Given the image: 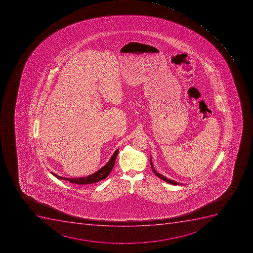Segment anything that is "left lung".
<instances>
[{
	"label": "left lung",
	"instance_id": "1",
	"mask_svg": "<svg viewBox=\"0 0 253 253\" xmlns=\"http://www.w3.org/2000/svg\"><path fill=\"white\" fill-rule=\"evenodd\" d=\"M150 163H151V166H152V171H153V172H154V173L156 174V176H158V177L161 178V179H162L163 180H165V182L169 183V184H171V185H182V184H180V183L176 182V181H174V180H170V179H169V178H166L165 176L161 175V174L158 173V172H157V171L155 170L154 168H153V165H152V158H150Z\"/></svg>",
	"mask_w": 253,
	"mask_h": 253
}]
</instances>
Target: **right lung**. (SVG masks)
Segmentation results:
<instances>
[{
  "instance_id": "obj_1",
  "label": "right lung",
  "mask_w": 253,
  "mask_h": 253,
  "mask_svg": "<svg viewBox=\"0 0 253 253\" xmlns=\"http://www.w3.org/2000/svg\"><path fill=\"white\" fill-rule=\"evenodd\" d=\"M119 153V149L115 151V153L113 155L112 157L110 158V161L106 164L104 167L101 168V169L96 171L94 173L89 176H86V177H80V178H65L59 176L56 174L51 173L54 176H56L59 180H65L67 181H69L71 183H74V184H78V185H87V184H93V183H97L100 180L106 179L110 171H112L113 168L115 166V161H116V157Z\"/></svg>"
}]
</instances>
